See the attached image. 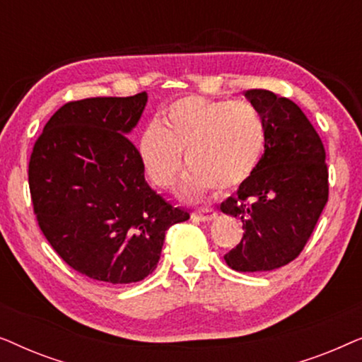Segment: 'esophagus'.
I'll use <instances>...</instances> for the list:
<instances>
[{"label": "esophagus", "mask_w": 362, "mask_h": 362, "mask_svg": "<svg viewBox=\"0 0 362 362\" xmlns=\"http://www.w3.org/2000/svg\"><path fill=\"white\" fill-rule=\"evenodd\" d=\"M192 217H194L196 221H201V222H211V221H214L216 217H217V212L212 211V209L194 211V212H192Z\"/></svg>", "instance_id": "1"}]
</instances>
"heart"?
<instances>
[{
  "label": "heart",
  "instance_id": "1",
  "mask_svg": "<svg viewBox=\"0 0 362 362\" xmlns=\"http://www.w3.org/2000/svg\"><path fill=\"white\" fill-rule=\"evenodd\" d=\"M265 148V123L245 100H209L196 95L177 98L150 123L140 136L138 151L150 180L168 189L185 163L189 168L180 192L199 201L211 187L240 186L259 166Z\"/></svg>",
  "mask_w": 362,
  "mask_h": 362
}]
</instances>
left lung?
<instances>
[{
  "label": "left lung",
  "instance_id": "obj_1",
  "mask_svg": "<svg viewBox=\"0 0 362 362\" xmlns=\"http://www.w3.org/2000/svg\"><path fill=\"white\" fill-rule=\"evenodd\" d=\"M245 97L264 118L265 151L254 175L221 204L244 229L224 260L237 272H270L308 242L328 202V168L318 133L295 102L264 88Z\"/></svg>",
  "mask_w": 362,
  "mask_h": 362
}]
</instances>
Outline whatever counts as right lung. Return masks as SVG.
Segmentation results:
<instances>
[{"label": "right lung", "mask_w": 362, "mask_h": 362, "mask_svg": "<svg viewBox=\"0 0 362 362\" xmlns=\"http://www.w3.org/2000/svg\"><path fill=\"white\" fill-rule=\"evenodd\" d=\"M146 102L141 92L66 103L29 161L34 214L49 244L78 274L112 285L150 275L166 230L189 219L148 186L140 153L127 138Z\"/></svg>", "instance_id": "add662e5"}]
</instances>
